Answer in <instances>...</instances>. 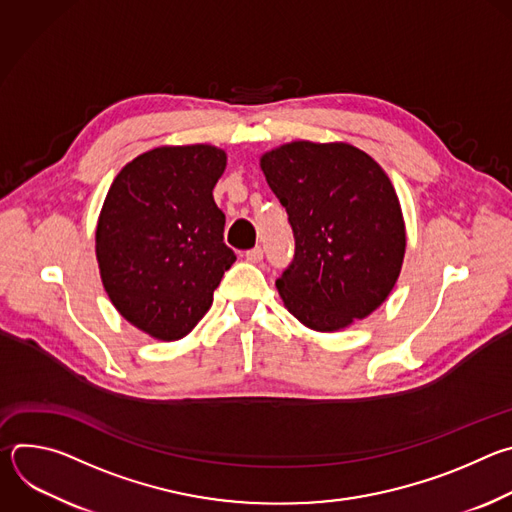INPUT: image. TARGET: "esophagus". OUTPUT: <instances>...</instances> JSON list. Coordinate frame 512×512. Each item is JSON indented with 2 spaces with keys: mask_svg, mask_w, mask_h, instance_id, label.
Wrapping results in <instances>:
<instances>
[{
  "mask_svg": "<svg viewBox=\"0 0 512 512\" xmlns=\"http://www.w3.org/2000/svg\"><path fill=\"white\" fill-rule=\"evenodd\" d=\"M245 259H247L249 263H259V261L263 259V249H261V247H253V249H249V251L245 253Z\"/></svg>",
  "mask_w": 512,
  "mask_h": 512,
  "instance_id": "1",
  "label": "esophagus"
}]
</instances>
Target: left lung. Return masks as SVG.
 <instances>
[{
	"label": "left lung",
	"mask_w": 512,
	"mask_h": 512,
	"mask_svg": "<svg viewBox=\"0 0 512 512\" xmlns=\"http://www.w3.org/2000/svg\"><path fill=\"white\" fill-rule=\"evenodd\" d=\"M294 231V259L275 281L285 308L318 332L367 318L391 294L405 225L383 168L348 143L294 141L261 158Z\"/></svg>",
	"instance_id": "1"
}]
</instances>
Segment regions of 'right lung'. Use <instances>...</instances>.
<instances>
[{
    "mask_svg": "<svg viewBox=\"0 0 512 512\" xmlns=\"http://www.w3.org/2000/svg\"><path fill=\"white\" fill-rule=\"evenodd\" d=\"M227 154L212 145L156 148L113 180L97 225V261L113 306L158 340L186 336L237 261L212 188Z\"/></svg>",
    "mask_w": 512,
    "mask_h": 512,
    "instance_id": "1",
    "label": "right lung"
}]
</instances>
